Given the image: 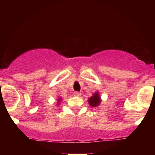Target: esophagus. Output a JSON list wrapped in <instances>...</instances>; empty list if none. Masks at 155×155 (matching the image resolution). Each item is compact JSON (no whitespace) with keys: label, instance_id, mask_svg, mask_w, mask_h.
Returning <instances> with one entry per match:
<instances>
[{"label":"esophagus","instance_id":"obj_1","mask_svg":"<svg viewBox=\"0 0 155 155\" xmlns=\"http://www.w3.org/2000/svg\"><path fill=\"white\" fill-rule=\"evenodd\" d=\"M74 95L75 96H77V97H79V96H81V92H74Z\"/></svg>","mask_w":155,"mask_h":155}]
</instances>
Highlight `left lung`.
Returning a JSON list of instances; mask_svg holds the SVG:
<instances>
[{
  "instance_id": "obj_1",
  "label": "left lung",
  "mask_w": 155,
  "mask_h": 155,
  "mask_svg": "<svg viewBox=\"0 0 155 155\" xmlns=\"http://www.w3.org/2000/svg\"><path fill=\"white\" fill-rule=\"evenodd\" d=\"M88 103L92 107H97L101 103V98L100 95H99V92H95L92 97L88 99Z\"/></svg>"
}]
</instances>
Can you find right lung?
<instances>
[{
	"instance_id": "add662e5",
	"label": "right lung",
	"mask_w": 155,
	"mask_h": 155,
	"mask_svg": "<svg viewBox=\"0 0 155 155\" xmlns=\"http://www.w3.org/2000/svg\"><path fill=\"white\" fill-rule=\"evenodd\" d=\"M62 101V97H58V103H57V104L60 105V101Z\"/></svg>"
}]
</instances>
